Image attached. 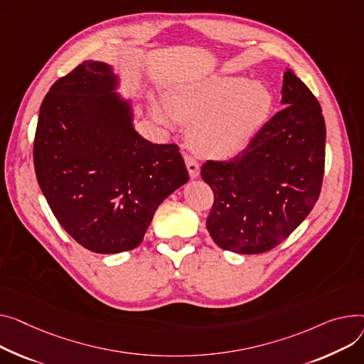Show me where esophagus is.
Instances as JSON below:
<instances>
[{
	"label": "esophagus",
	"mask_w": 364,
	"mask_h": 364,
	"mask_svg": "<svg viewBox=\"0 0 364 364\" xmlns=\"http://www.w3.org/2000/svg\"><path fill=\"white\" fill-rule=\"evenodd\" d=\"M184 161H186V166L188 169V174L191 178H198L200 176V166L199 164L196 162V159H193L191 156L186 155L184 156Z\"/></svg>",
	"instance_id": "esophagus-1"
}]
</instances>
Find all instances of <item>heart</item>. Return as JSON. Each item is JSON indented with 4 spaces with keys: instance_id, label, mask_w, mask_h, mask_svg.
Masks as SVG:
<instances>
[{
    "instance_id": "obj_1",
    "label": "heart",
    "mask_w": 364,
    "mask_h": 364,
    "mask_svg": "<svg viewBox=\"0 0 364 364\" xmlns=\"http://www.w3.org/2000/svg\"><path fill=\"white\" fill-rule=\"evenodd\" d=\"M272 109L268 85L232 73L180 82L168 89L165 107L158 101L151 105L152 117L164 127H171L174 118L191 121V148L213 159L243 151L268 123Z\"/></svg>"
}]
</instances>
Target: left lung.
Returning a JSON list of instances; mask_svg holds the SVG:
<instances>
[{"instance_id": "1", "label": "left lung", "mask_w": 364, "mask_h": 364, "mask_svg": "<svg viewBox=\"0 0 364 364\" xmlns=\"http://www.w3.org/2000/svg\"><path fill=\"white\" fill-rule=\"evenodd\" d=\"M281 95L284 108L243 152L202 165L215 198L206 227L224 250L259 255L274 249L319 199L326 140L322 108L289 68Z\"/></svg>"}]
</instances>
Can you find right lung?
<instances>
[{"label":"right lung","mask_w":364,"mask_h":364,"mask_svg":"<svg viewBox=\"0 0 364 364\" xmlns=\"http://www.w3.org/2000/svg\"><path fill=\"white\" fill-rule=\"evenodd\" d=\"M114 67L87 60L58 79L39 109L35 173L61 227L85 249L137 247L158 206L188 181L177 144H155L133 126Z\"/></svg>","instance_id":"obj_1"}]
</instances>
